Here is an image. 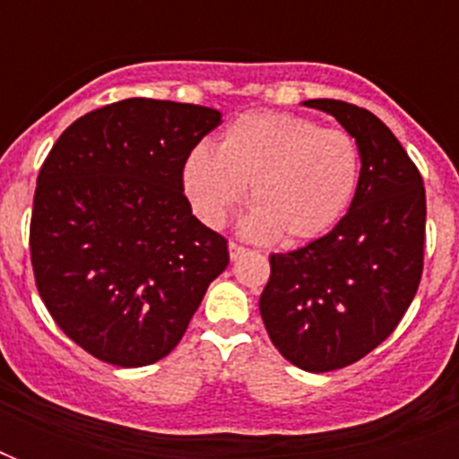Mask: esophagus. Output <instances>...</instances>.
Segmentation results:
<instances>
[{"instance_id": "esophagus-1", "label": "esophagus", "mask_w": 459, "mask_h": 459, "mask_svg": "<svg viewBox=\"0 0 459 459\" xmlns=\"http://www.w3.org/2000/svg\"><path fill=\"white\" fill-rule=\"evenodd\" d=\"M245 252H247V250H245L243 245H238V243H229V255H230V259H233V262H236L238 257H243Z\"/></svg>"}]
</instances>
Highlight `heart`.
<instances>
[{"instance_id":"b5f03b06","label":"heart","mask_w":459,"mask_h":459,"mask_svg":"<svg viewBox=\"0 0 459 459\" xmlns=\"http://www.w3.org/2000/svg\"><path fill=\"white\" fill-rule=\"evenodd\" d=\"M359 173V147L348 131L283 111H252L221 133L216 152L190 150L180 187L209 229H221L250 187L255 209L245 216V236L298 245L321 238L348 214Z\"/></svg>"}]
</instances>
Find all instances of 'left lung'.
<instances>
[{"instance_id":"left-lung-1","label":"left lung","mask_w":459,"mask_h":459,"mask_svg":"<svg viewBox=\"0 0 459 459\" xmlns=\"http://www.w3.org/2000/svg\"><path fill=\"white\" fill-rule=\"evenodd\" d=\"M357 140L362 173L348 214L324 238L272 255L259 298L266 333L312 374L342 369L381 345L407 312L424 266L427 193L412 159L371 111L307 100Z\"/></svg>"}]
</instances>
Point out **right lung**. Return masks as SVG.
<instances>
[{
  "mask_svg": "<svg viewBox=\"0 0 459 459\" xmlns=\"http://www.w3.org/2000/svg\"><path fill=\"white\" fill-rule=\"evenodd\" d=\"M221 111L131 97L81 117L39 169L30 259L39 298L90 355L145 367L171 352L226 238L193 216L180 169Z\"/></svg>",
  "mask_w": 459,
  "mask_h": 459,
  "instance_id": "right-lung-1",
  "label": "right lung"
}]
</instances>
